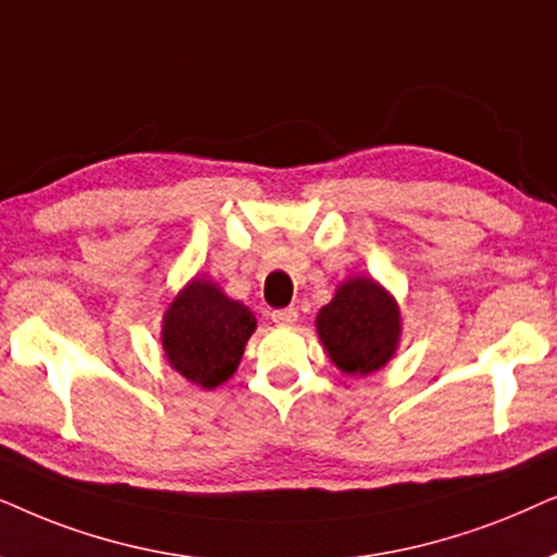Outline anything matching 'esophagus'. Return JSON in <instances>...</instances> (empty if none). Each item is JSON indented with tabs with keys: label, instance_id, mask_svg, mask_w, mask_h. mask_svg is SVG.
<instances>
[{
	"label": "esophagus",
	"instance_id": "obj_1",
	"mask_svg": "<svg viewBox=\"0 0 557 557\" xmlns=\"http://www.w3.org/2000/svg\"><path fill=\"white\" fill-rule=\"evenodd\" d=\"M295 321H298V310H295V308L272 310V323H277V325H293Z\"/></svg>",
	"mask_w": 557,
	"mask_h": 557
}]
</instances>
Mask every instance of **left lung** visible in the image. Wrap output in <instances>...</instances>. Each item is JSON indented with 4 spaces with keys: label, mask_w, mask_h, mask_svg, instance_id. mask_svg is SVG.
I'll list each match as a JSON object with an SVG mask.
<instances>
[{
    "label": "left lung",
    "mask_w": 557,
    "mask_h": 557,
    "mask_svg": "<svg viewBox=\"0 0 557 557\" xmlns=\"http://www.w3.org/2000/svg\"><path fill=\"white\" fill-rule=\"evenodd\" d=\"M315 331L329 359L344 374L380 372L399 348V302L372 274H354L336 287L329 306L318 310Z\"/></svg>",
    "instance_id": "obj_1"
}]
</instances>
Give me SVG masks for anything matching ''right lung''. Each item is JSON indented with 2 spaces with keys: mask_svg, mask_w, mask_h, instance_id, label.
Here are the masks:
<instances>
[{
  "mask_svg": "<svg viewBox=\"0 0 557 557\" xmlns=\"http://www.w3.org/2000/svg\"><path fill=\"white\" fill-rule=\"evenodd\" d=\"M255 329L257 318L244 302L228 298L213 280L196 274L162 313V354L190 384L216 389L239 369Z\"/></svg>",
  "mask_w": 557,
  "mask_h": 557,
  "instance_id": "add662e5",
  "label": "right lung"
}]
</instances>
